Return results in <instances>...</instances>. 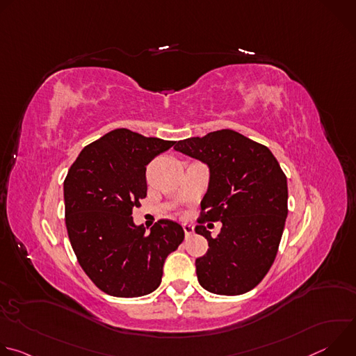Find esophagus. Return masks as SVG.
I'll return each instance as SVG.
<instances>
[{
    "label": "esophagus",
    "mask_w": 356,
    "mask_h": 356,
    "mask_svg": "<svg viewBox=\"0 0 356 356\" xmlns=\"http://www.w3.org/2000/svg\"><path fill=\"white\" fill-rule=\"evenodd\" d=\"M183 229H184V234H186V238L191 236L194 234V227L190 225V224H184L183 225Z\"/></svg>",
    "instance_id": "34e87169"
}]
</instances>
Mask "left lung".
Masks as SVG:
<instances>
[{
    "instance_id": "1",
    "label": "left lung",
    "mask_w": 356,
    "mask_h": 356,
    "mask_svg": "<svg viewBox=\"0 0 356 356\" xmlns=\"http://www.w3.org/2000/svg\"><path fill=\"white\" fill-rule=\"evenodd\" d=\"M175 150L207 163L209 190L195 232L209 250L195 259L198 283L221 296L257 287L275 262L287 217V179L272 152L232 129L179 140ZM207 220L223 222L213 238Z\"/></svg>"
}]
</instances>
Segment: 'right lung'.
<instances>
[{
	"label": "right lung",
	"instance_id": "add662e5",
	"mask_svg": "<svg viewBox=\"0 0 356 356\" xmlns=\"http://www.w3.org/2000/svg\"><path fill=\"white\" fill-rule=\"evenodd\" d=\"M173 145L114 129L87 145L67 172L65 220L72 248L86 275L110 296L156 290L168 255L184 239L175 221L161 220L146 232L132 218L146 197V165Z\"/></svg>",
	"mask_w": 356,
	"mask_h": 356
}]
</instances>
